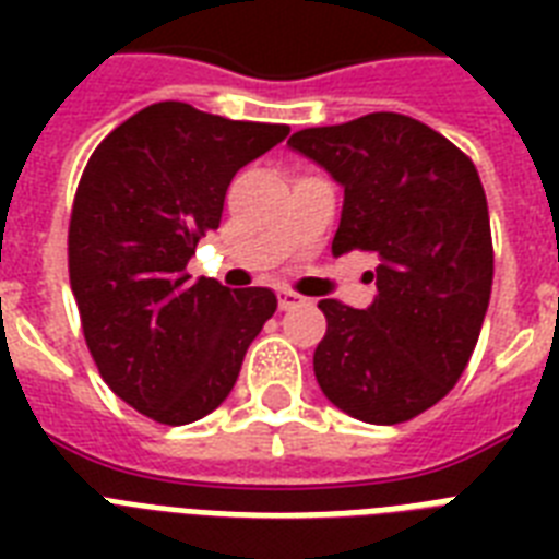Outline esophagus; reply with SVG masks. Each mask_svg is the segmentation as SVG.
I'll return each instance as SVG.
<instances>
[{
    "label": "esophagus",
    "mask_w": 559,
    "mask_h": 559,
    "mask_svg": "<svg viewBox=\"0 0 559 559\" xmlns=\"http://www.w3.org/2000/svg\"><path fill=\"white\" fill-rule=\"evenodd\" d=\"M305 301H307V298H301L298 293H293V289H281V293H278L281 310H293V307H301Z\"/></svg>",
    "instance_id": "esophagus-1"
}]
</instances>
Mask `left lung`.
<instances>
[{"mask_svg": "<svg viewBox=\"0 0 559 559\" xmlns=\"http://www.w3.org/2000/svg\"><path fill=\"white\" fill-rule=\"evenodd\" d=\"M287 144L345 191L333 254L362 249L380 261L366 310L319 301V389L362 424L412 420L459 382L490 305L481 179L450 139L397 112L298 130Z\"/></svg>", "mask_w": 559, "mask_h": 559, "instance_id": "8db88e82", "label": "left lung"}]
</instances>
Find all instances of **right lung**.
Instances as JSON below:
<instances>
[{"label": "right lung", "mask_w": 559, "mask_h": 559, "mask_svg": "<svg viewBox=\"0 0 559 559\" xmlns=\"http://www.w3.org/2000/svg\"><path fill=\"white\" fill-rule=\"evenodd\" d=\"M287 133L162 100L116 127L83 170L69 226L83 336L109 389L159 424L214 412L278 307L272 289L191 281L186 266L219 226L237 170Z\"/></svg>", "instance_id": "1"}]
</instances>
